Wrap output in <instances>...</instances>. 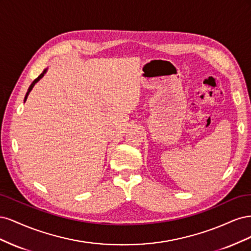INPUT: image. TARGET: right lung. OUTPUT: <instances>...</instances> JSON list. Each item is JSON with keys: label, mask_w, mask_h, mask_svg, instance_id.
Segmentation results:
<instances>
[{"label": "right lung", "mask_w": 251, "mask_h": 251, "mask_svg": "<svg viewBox=\"0 0 251 251\" xmlns=\"http://www.w3.org/2000/svg\"><path fill=\"white\" fill-rule=\"evenodd\" d=\"M45 73H46V70H44L43 71V73H41L40 75H39V76H37V78H35L33 81H32V83H31V85H30V87H29V89H28V91H27V93H26V96H25V101H26V100H27V97H28V94L30 93V91H31L32 90V88L34 87V85H35V83L37 82V81H39L43 76H44V74Z\"/></svg>", "instance_id": "add662e5"}]
</instances>
